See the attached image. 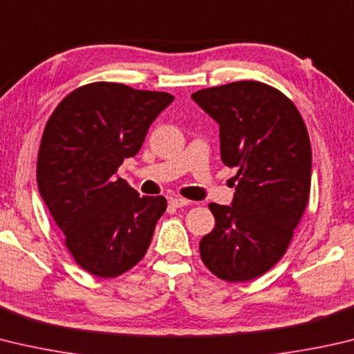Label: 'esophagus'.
<instances>
[{
	"mask_svg": "<svg viewBox=\"0 0 354 354\" xmlns=\"http://www.w3.org/2000/svg\"><path fill=\"white\" fill-rule=\"evenodd\" d=\"M169 203L173 205V207L179 209V207H184V205H189L192 201H189V199H185V198H181V196H175V198H170Z\"/></svg>",
	"mask_w": 354,
	"mask_h": 354,
	"instance_id": "obj_1",
	"label": "esophagus"
}]
</instances>
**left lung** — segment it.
Listing matches in <instances>:
<instances>
[{
	"mask_svg": "<svg viewBox=\"0 0 354 354\" xmlns=\"http://www.w3.org/2000/svg\"><path fill=\"white\" fill-rule=\"evenodd\" d=\"M220 125L221 160L235 167L232 204H209L215 229L201 260L226 281L260 277L292 240L311 187V144L297 108L279 89L243 80L192 94Z\"/></svg>",
	"mask_w": 354,
	"mask_h": 354,
	"instance_id": "left-lung-1",
	"label": "left lung"
}]
</instances>
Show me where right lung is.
I'll return each mask as SVG.
<instances>
[{
    "instance_id": "obj_1",
    "label": "right lung",
    "mask_w": 354,
    "mask_h": 354,
    "mask_svg": "<svg viewBox=\"0 0 354 354\" xmlns=\"http://www.w3.org/2000/svg\"><path fill=\"white\" fill-rule=\"evenodd\" d=\"M173 99L95 82L68 94L44 127L38 190L77 265L95 277L114 279L138 265L167 209L164 196H139L115 171L138 155Z\"/></svg>"
}]
</instances>
